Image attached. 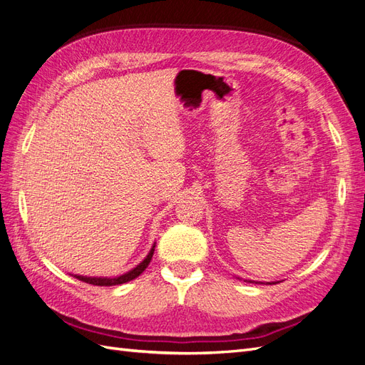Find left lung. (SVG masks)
<instances>
[{"label": "left lung", "mask_w": 365, "mask_h": 365, "mask_svg": "<svg viewBox=\"0 0 365 365\" xmlns=\"http://www.w3.org/2000/svg\"><path fill=\"white\" fill-rule=\"evenodd\" d=\"M250 283H254V282H250ZM269 284H274V283H269Z\"/></svg>", "instance_id": "1"}]
</instances>
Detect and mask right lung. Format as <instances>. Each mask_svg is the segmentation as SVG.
I'll return each instance as SVG.
<instances>
[{"instance_id": "right-lung-1", "label": "right lung", "mask_w": 365, "mask_h": 365, "mask_svg": "<svg viewBox=\"0 0 365 365\" xmlns=\"http://www.w3.org/2000/svg\"><path fill=\"white\" fill-rule=\"evenodd\" d=\"M153 251H155V245L152 247V250L149 251L146 259L143 260L140 264H137L134 269H130L129 272H126L123 275H118V277H114V279H108V277H85V275H74V277L79 279L81 282L90 283V284H94V286H115V284L126 283V282H130V280H134L135 277H138V275L148 268V264L152 260Z\"/></svg>"}]
</instances>
